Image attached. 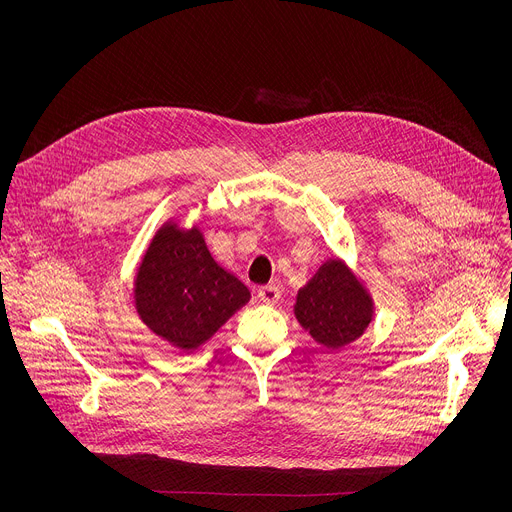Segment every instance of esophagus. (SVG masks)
Masks as SVG:
<instances>
[{
	"label": "esophagus",
	"mask_w": 512,
	"mask_h": 512,
	"mask_svg": "<svg viewBox=\"0 0 512 512\" xmlns=\"http://www.w3.org/2000/svg\"><path fill=\"white\" fill-rule=\"evenodd\" d=\"M257 296H259V300H261L263 304H267V306L277 304V302H279V298H281V294H279V287H275V285H263V287H259Z\"/></svg>",
	"instance_id": "34e87169"
}]
</instances>
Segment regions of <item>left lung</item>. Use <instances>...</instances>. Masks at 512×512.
Returning a JSON list of instances; mask_svg holds the SVG:
<instances>
[{
  "label": "left lung",
  "mask_w": 512,
  "mask_h": 512,
  "mask_svg": "<svg viewBox=\"0 0 512 512\" xmlns=\"http://www.w3.org/2000/svg\"><path fill=\"white\" fill-rule=\"evenodd\" d=\"M294 314L318 344L336 350L369 328L375 302L354 271L342 259L332 257L298 291Z\"/></svg>",
  "instance_id": "1"
}]
</instances>
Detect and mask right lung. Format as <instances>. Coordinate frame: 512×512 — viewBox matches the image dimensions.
<instances>
[{"instance_id": "obj_1", "label": "right lung", "mask_w": 512, "mask_h": 512, "mask_svg": "<svg viewBox=\"0 0 512 512\" xmlns=\"http://www.w3.org/2000/svg\"><path fill=\"white\" fill-rule=\"evenodd\" d=\"M251 300L249 287L210 255L198 225L166 221L133 279L139 320L180 350H196Z\"/></svg>"}]
</instances>
